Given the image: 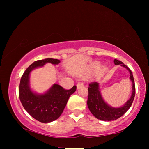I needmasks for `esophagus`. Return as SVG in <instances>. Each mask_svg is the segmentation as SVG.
Returning <instances> with one entry per match:
<instances>
[{
	"instance_id": "34e87169",
	"label": "esophagus",
	"mask_w": 149,
	"mask_h": 149,
	"mask_svg": "<svg viewBox=\"0 0 149 149\" xmlns=\"http://www.w3.org/2000/svg\"><path fill=\"white\" fill-rule=\"evenodd\" d=\"M83 86H84V84H83L82 83L79 82V83H77V89H79V88Z\"/></svg>"
}]
</instances>
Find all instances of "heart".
Segmentation results:
<instances>
[{"label":"heart","mask_w":149,"mask_h":149,"mask_svg":"<svg viewBox=\"0 0 149 149\" xmlns=\"http://www.w3.org/2000/svg\"><path fill=\"white\" fill-rule=\"evenodd\" d=\"M94 67L95 68H99L100 67V64H99V63H96L94 65Z\"/></svg>","instance_id":"1"}]
</instances>
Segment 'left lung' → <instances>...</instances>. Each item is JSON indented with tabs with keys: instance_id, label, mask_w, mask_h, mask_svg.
I'll return each mask as SVG.
<instances>
[{
	"instance_id": "8db88e82",
	"label": "left lung",
	"mask_w": 149,
	"mask_h": 149,
	"mask_svg": "<svg viewBox=\"0 0 149 149\" xmlns=\"http://www.w3.org/2000/svg\"><path fill=\"white\" fill-rule=\"evenodd\" d=\"M114 64L119 65L127 68L130 73V79L133 84V92L132 97L127 100V102L122 107L112 108L108 106L103 100L99 88V84L97 82H91L89 84L88 87V99L87 106L91 112L97 119L103 121L115 120L125 114L132 106L135 95V85L134 79L131 70L127 65L123 64L122 62L114 59Z\"/></svg>"
}]
</instances>
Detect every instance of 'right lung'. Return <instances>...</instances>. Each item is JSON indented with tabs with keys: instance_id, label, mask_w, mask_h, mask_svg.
Returning <instances> with one entry per match:
<instances>
[{
	"instance_id": "right-lung-1",
	"label": "right lung",
	"mask_w": 149,
	"mask_h": 149,
	"mask_svg": "<svg viewBox=\"0 0 149 149\" xmlns=\"http://www.w3.org/2000/svg\"><path fill=\"white\" fill-rule=\"evenodd\" d=\"M48 62L58 64L60 61L58 59L46 58L34 62L22 75L19 86V97L25 110L35 120L42 123L51 122L58 119L63 112L70 95L76 90L75 85L66 90L54 84L43 95L32 92L29 85L30 72Z\"/></svg>"
}]
</instances>
